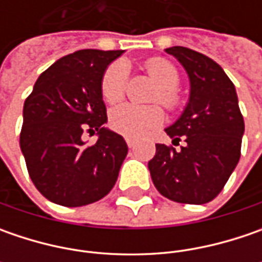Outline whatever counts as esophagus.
<instances>
[{
  "mask_svg": "<svg viewBox=\"0 0 262 262\" xmlns=\"http://www.w3.org/2000/svg\"><path fill=\"white\" fill-rule=\"evenodd\" d=\"M125 141L129 148H134V147H136V140H133V138H125Z\"/></svg>",
  "mask_w": 262,
  "mask_h": 262,
  "instance_id": "1",
  "label": "esophagus"
}]
</instances>
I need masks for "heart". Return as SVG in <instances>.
Masks as SVG:
<instances>
[{
  "mask_svg": "<svg viewBox=\"0 0 262 262\" xmlns=\"http://www.w3.org/2000/svg\"><path fill=\"white\" fill-rule=\"evenodd\" d=\"M146 70L160 87L156 100L167 109H175L179 105V96L175 89L179 84V73L173 64L163 58H151L146 62ZM128 80V66L124 61L114 62L106 68L102 77V96L106 102L115 103L122 99ZM163 122V111L156 105L137 106L131 103L118 105L111 111L109 124L112 129L125 137H141L147 131Z\"/></svg>",
  "mask_w": 262,
  "mask_h": 262,
  "instance_id": "b5f03b06",
  "label": "heart"
}]
</instances>
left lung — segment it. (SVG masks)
<instances>
[{
	"instance_id": "1",
	"label": "left lung",
	"mask_w": 262,
	"mask_h": 262,
	"mask_svg": "<svg viewBox=\"0 0 262 262\" xmlns=\"http://www.w3.org/2000/svg\"><path fill=\"white\" fill-rule=\"evenodd\" d=\"M185 68L189 77V100L166 134L179 150L156 144L148 162L157 191L175 203L206 204L214 200L235 170L244 118L233 83L211 58L184 46L165 49Z\"/></svg>"
}]
</instances>
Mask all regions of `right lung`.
Wrapping results in <instances>:
<instances>
[{
  "mask_svg": "<svg viewBox=\"0 0 262 262\" xmlns=\"http://www.w3.org/2000/svg\"><path fill=\"white\" fill-rule=\"evenodd\" d=\"M122 52L83 49L62 56L39 76L26 99L20 148L37 191L55 204L87 206L115 185L128 146L105 128L100 84ZM84 130L98 131L95 145L82 141Z\"/></svg>",
  "mask_w": 262,
  "mask_h": 262,
  "instance_id": "1",
  "label": "right lung"
}]
</instances>
